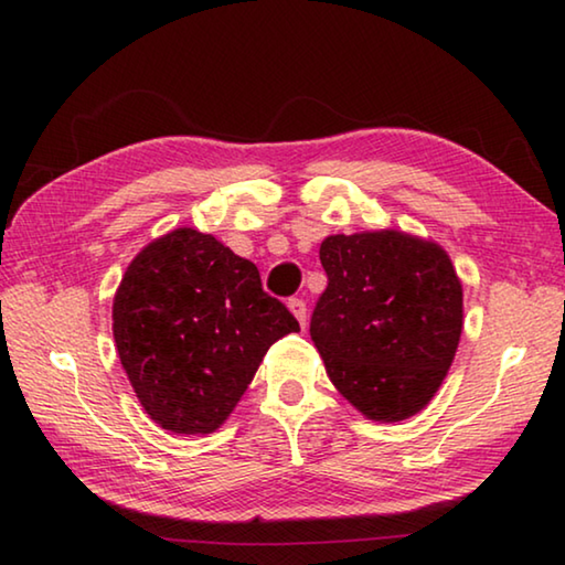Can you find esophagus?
<instances>
[{"label":"esophagus","mask_w":565,"mask_h":565,"mask_svg":"<svg viewBox=\"0 0 565 565\" xmlns=\"http://www.w3.org/2000/svg\"><path fill=\"white\" fill-rule=\"evenodd\" d=\"M289 309L301 327H306V301L303 299H289Z\"/></svg>","instance_id":"esophagus-1"}]
</instances>
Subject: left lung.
Instances as JSON below:
<instances>
[{
  "mask_svg": "<svg viewBox=\"0 0 565 565\" xmlns=\"http://www.w3.org/2000/svg\"><path fill=\"white\" fill-rule=\"evenodd\" d=\"M319 259L329 284L309 331L333 386L374 420L418 414L451 369L463 329L448 254L384 228L329 236Z\"/></svg>",
  "mask_w": 565,
  "mask_h": 565,
  "instance_id": "obj_1",
  "label": "left lung"
}]
</instances>
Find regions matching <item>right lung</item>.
<instances>
[{
    "instance_id": "add662e5",
    "label": "right lung",
    "mask_w": 565,
    "mask_h": 565,
    "mask_svg": "<svg viewBox=\"0 0 565 565\" xmlns=\"http://www.w3.org/2000/svg\"><path fill=\"white\" fill-rule=\"evenodd\" d=\"M121 366L151 420L212 434L232 414L274 341L299 331L259 269L196 228L141 248L114 296Z\"/></svg>"
}]
</instances>
